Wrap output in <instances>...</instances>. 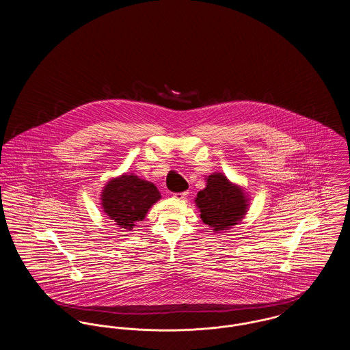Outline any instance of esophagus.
<instances>
[{
    "instance_id": "34e87169",
    "label": "esophagus",
    "mask_w": 350,
    "mask_h": 350,
    "mask_svg": "<svg viewBox=\"0 0 350 350\" xmlns=\"http://www.w3.org/2000/svg\"><path fill=\"white\" fill-rule=\"evenodd\" d=\"M187 193H188L187 191H185V192H176V193H174V198L182 200V199H186Z\"/></svg>"
}]
</instances>
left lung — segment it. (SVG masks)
<instances>
[{
	"instance_id": "left-lung-1",
	"label": "left lung",
	"mask_w": 350,
	"mask_h": 350,
	"mask_svg": "<svg viewBox=\"0 0 350 350\" xmlns=\"http://www.w3.org/2000/svg\"><path fill=\"white\" fill-rule=\"evenodd\" d=\"M248 198L244 189L231 183L221 172L207 178V186L198 192L195 204L203 223L212 231H226L236 226L248 211Z\"/></svg>"
}]
</instances>
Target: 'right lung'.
Instances as JSON below:
<instances>
[{"label": "right lung", "instance_id": "obj_1", "mask_svg": "<svg viewBox=\"0 0 350 350\" xmlns=\"http://www.w3.org/2000/svg\"><path fill=\"white\" fill-rule=\"evenodd\" d=\"M159 199L161 192L151 182L133 174H123L103 187L100 204L103 212L116 221V226L131 231Z\"/></svg>", "mask_w": 350, "mask_h": 350}]
</instances>
